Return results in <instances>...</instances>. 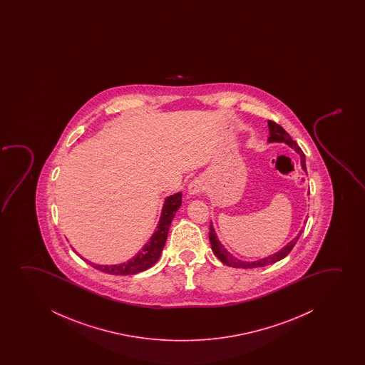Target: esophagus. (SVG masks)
Returning a JSON list of instances; mask_svg holds the SVG:
<instances>
[{"label":"esophagus","instance_id":"esophagus-1","mask_svg":"<svg viewBox=\"0 0 365 365\" xmlns=\"http://www.w3.org/2000/svg\"><path fill=\"white\" fill-rule=\"evenodd\" d=\"M203 190H205V183H203L202 180H195L190 182V187H188V192H190V195H200V193H202Z\"/></svg>","mask_w":365,"mask_h":365}]
</instances>
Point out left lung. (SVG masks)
Here are the masks:
<instances>
[{
    "mask_svg": "<svg viewBox=\"0 0 365 365\" xmlns=\"http://www.w3.org/2000/svg\"><path fill=\"white\" fill-rule=\"evenodd\" d=\"M268 125H269L270 135L269 138H268V142H285L287 145L293 147V148L299 153L300 158H302V167H303V170L307 172V167H305V155L303 153V150H300L299 145H297V142L292 140L289 133H288L282 125L274 122V120H268ZM302 232H303V230H300L299 235H297L294 240L285 245L284 248L279 250L278 253L269 255V257L263 258V259L255 260V262H243V260L237 259L233 255H230V252L225 250V247L220 245V242L218 240V238H217V235H215L213 225H210V245H212V250H213V253L220 258L222 263L230 265V267H235V268H257V267H264V265L275 263V262L283 259L284 257L289 255L290 250H293L295 243L299 240Z\"/></svg>",
    "mask_w": 365,
    "mask_h": 365,
    "instance_id": "8db88e82",
    "label": "left lung"
}]
</instances>
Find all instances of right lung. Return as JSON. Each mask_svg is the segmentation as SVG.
<instances>
[{
	"mask_svg": "<svg viewBox=\"0 0 365 365\" xmlns=\"http://www.w3.org/2000/svg\"><path fill=\"white\" fill-rule=\"evenodd\" d=\"M182 205V193H175L165 200L160 223L157 227L155 235L150 237V242L140 250V253L135 258L128 260L127 263H120L115 265H97L93 264L96 269L105 272L108 274L130 275L140 273L148 269L155 262L160 259V253L165 245L170 225L172 220L175 218V212ZM83 259V258H82ZM90 264H92L90 262Z\"/></svg>",
	"mask_w": 365,
	"mask_h": 365,
	"instance_id": "add662e5",
	"label": "right lung"
}]
</instances>
